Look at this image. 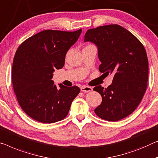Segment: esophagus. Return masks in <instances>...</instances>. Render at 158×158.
I'll list each match as a JSON object with an SVG mask.
<instances>
[{
    "label": "esophagus",
    "instance_id": "34e87169",
    "mask_svg": "<svg viewBox=\"0 0 158 158\" xmlns=\"http://www.w3.org/2000/svg\"><path fill=\"white\" fill-rule=\"evenodd\" d=\"M81 91H82V92H89V91H93V88L91 86L84 85V86H81Z\"/></svg>",
    "mask_w": 158,
    "mask_h": 158
}]
</instances>
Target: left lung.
Here are the masks:
<instances>
[{
  "mask_svg": "<svg viewBox=\"0 0 158 158\" xmlns=\"http://www.w3.org/2000/svg\"><path fill=\"white\" fill-rule=\"evenodd\" d=\"M97 45L102 73L114 74L106 89L94 87L102 102L94 112L101 118L117 121L131 114L138 106L148 86V60L146 51L137 37L119 25L89 29L84 42Z\"/></svg>",
  "mask_w": 158,
  "mask_h": 158,
  "instance_id": "1",
  "label": "left lung"
}]
</instances>
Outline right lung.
<instances>
[{
  "label": "right lung",
  "instance_id": "add662e5",
  "mask_svg": "<svg viewBox=\"0 0 158 158\" xmlns=\"http://www.w3.org/2000/svg\"><path fill=\"white\" fill-rule=\"evenodd\" d=\"M81 32V29L43 30L25 40L16 51L12 67L14 92L22 109L35 121H62L79 94L77 86L60 84L57 88L52 78L55 69L64 67L66 54Z\"/></svg>",
  "mask_w": 158,
  "mask_h": 158
}]
</instances>
